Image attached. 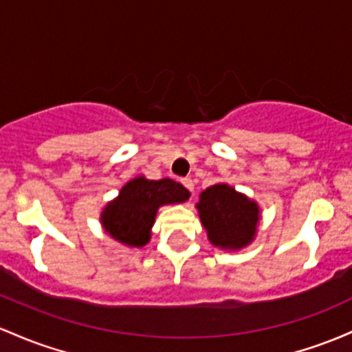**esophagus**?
I'll list each match as a JSON object with an SVG mask.
<instances>
[{"label": "esophagus", "instance_id": "obj_1", "mask_svg": "<svg viewBox=\"0 0 352 352\" xmlns=\"http://www.w3.org/2000/svg\"><path fill=\"white\" fill-rule=\"evenodd\" d=\"M182 184L188 192H192V194H194V180H192V179H182Z\"/></svg>", "mask_w": 352, "mask_h": 352}]
</instances>
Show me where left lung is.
<instances>
[{
    "label": "left lung",
    "instance_id": "8db88e82",
    "mask_svg": "<svg viewBox=\"0 0 352 352\" xmlns=\"http://www.w3.org/2000/svg\"><path fill=\"white\" fill-rule=\"evenodd\" d=\"M197 208L214 245L241 249L252 241L258 208L252 200L237 194L229 185H212L204 190Z\"/></svg>",
    "mask_w": 352,
    "mask_h": 352
}]
</instances>
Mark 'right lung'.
Segmentation results:
<instances>
[{"mask_svg":"<svg viewBox=\"0 0 352 352\" xmlns=\"http://www.w3.org/2000/svg\"><path fill=\"white\" fill-rule=\"evenodd\" d=\"M190 192L170 179L130 180L120 190L118 199L108 204L102 222L108 234L126 245L142 247L148 242L150 227L155 222L157 208L164 204L185 202Z\"/></svg>","mask_w":352,"mask_h":352,"instance_id":"1","label":"right lung"}]
</instances>
